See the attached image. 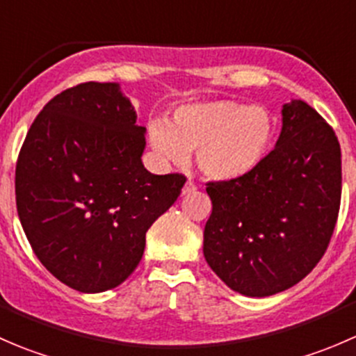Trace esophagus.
Listing matches in <instances>:
<instances>
[{
  "label": "esophagus",
  "mask_w": 356,
  "mask_h": 356,
  "mask_svg": "<svg viewBox=\"0 0 356 356\" xmlns=\"http://www.w3.org/2000/svg\"><path fill=\"white\" fill-rule=\"evenodd\" d=\"M196 191V184L193 181H188L186 182V186L184 188H182V195H191V193H195Z\"/></svg>",
  "instance_id": "1"
}]
</instances>
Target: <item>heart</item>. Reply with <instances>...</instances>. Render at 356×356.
<instances>
[{
	"label": "heart",
	"instance_id": "b5f03b06",
	"mask_svg": "<svg viewBox=\"0 0 356 356\" xmlns=\"http://www.w3.org/2000/svg\"><path fill=\"white\" fill-rule=\"evenodd\" d=\"M153 149L170 163L182 165L189 152L203 174L232 181L253 172L270 152L274 120L267 110L232 99L186 103L174 111L172 124L148 125Z\"/></svg>",
	"mask_w": 356,
	"mask_h": 356
}]
</instances>
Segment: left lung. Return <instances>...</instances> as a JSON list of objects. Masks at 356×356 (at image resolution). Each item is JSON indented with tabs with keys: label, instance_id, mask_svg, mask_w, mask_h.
<instances>
[{
	"label": "left lung",
	"instance_id": "8db88e82",
	"mask_svg": "<svg viewBox=\"0 0 356 356\" xmlns=\"http://www.w3.org/2000/svg\"><path fill=\"white\" fill-rule=\"evenodd\" d=\"M203 254L232 291L272 296L307 277L332 238L341 204V148L301 99L282 106V131L265 160L232 181L208 182Z\"/></svg>",
	"mask_w": 356,
	"mask_h": 356
}]
</instances>
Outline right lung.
<instances>
[{
  "instance_id": "add662e5",
  "label": "right lung",
  "mask_w": 356,
  "mask_h": 356,
  "mask_svg": "<svg viewBox=\"0 0 356 356\" xmlns=\"http://www.w3.org/2000/svg\"><path fill=\"white\" fill-rule=\"evenodd\" d=\"M115 82L56 95L29 129L15 170L17 211L42 265L68 288L102 293L141 261L146 231L181 195L182 174L143 165L146 129Z\"/></svg>"
}]
</instances>
